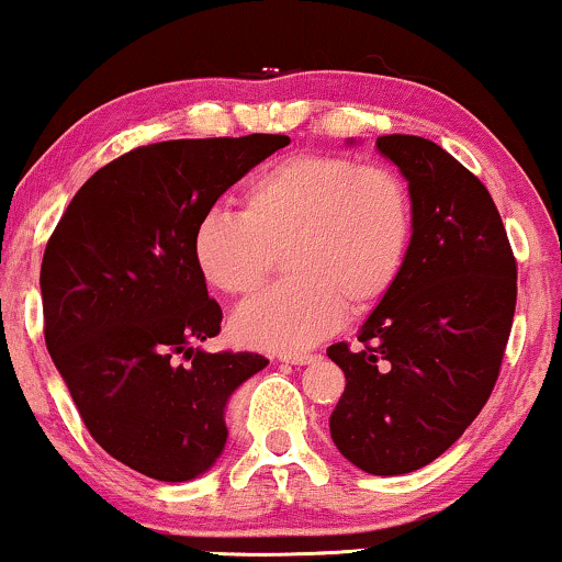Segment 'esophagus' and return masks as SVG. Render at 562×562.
Here are the masks:
<instances>
[{
  "mask_svg": "<svg viewBox=\"0 0 562 562\" xmlns=\"http://www.w3.org/2000/svg\"><path fill=\"white\" fill-rule=\"evenodd\" d=\"M280 360H282V363H290V366H308V363H314L316 355H311V352H280Z\"/></svg>",
  "mask_w": 562,
  "mask_h": 562,
  "instance_id": "obj_1",
  "label": "esophagus"
}]
</instances>
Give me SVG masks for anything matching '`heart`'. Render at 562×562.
Wrapping results in <instances>:
<instances>
[{
  "instance_id": "b5f03b06",
  "label": "heart",
  "mask_w": 562,
  "mask_h": 562,
  "mask_svg": "<svg viewBox=\"0 0 562 562\" xmlns=\"http://www.w3.org/2000/svg\"><path fill=\"white\" fill-rule=\"evenodd\" d=\"M412 240V202L400 173L345 155H290L248 181L240 215L212 210L196 223L194 259L210 285L248 297L272 272L293 277L240 305L246 345L303 350L334 331L345 308H373L400 277Z\"/></svg>"
}]
</instances>
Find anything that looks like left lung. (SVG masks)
<instances>
[{
    "label": "left lung",
    "instance_id": "1",
    "mask_svg": "<svg viewBox=\"0 0 562 562\" xmlns=\"http://www.w3.org/2000/svg\"><path fill=\"white\" fill-rule=\"evenodd\" d=\"M375 150L407 181L412 240L358 350H326L347 381L329 430L358 470L392 477L451 449L485 407L514 324L516 261L493 196L453 155L412 134Z\"/></svg>",
    "mask_w": 562,
    "mask_h": 562
}]
</instances>
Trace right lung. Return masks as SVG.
I'll return each instance as SVG.
<instances>
[{"label": "right lung", "instance_id": "1", "mask_svg": "<svg viewBox=\"0 0 562 562\" xmlns=\"http://www.w3.org/2000/svg\"><path fill=\"white\" fill-rule=\"evenodd\" d=\"M285 145V134H248L137 147L82 183L48 240V355L90 436L147 477L207 472L228 440L233 394L269 363L199 347L223 311L196 267L194 231Z\"/></svg>", "mask_w": 562, "mask_h": 562}]
</instances>
